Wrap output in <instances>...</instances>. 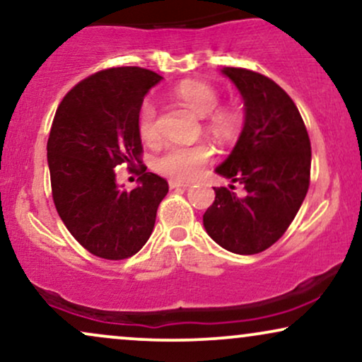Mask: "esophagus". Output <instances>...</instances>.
<instances>
[{"instance_id":"34e87169","label":"esophagus","mask_w":362,"mask_h":362,"mask_svg":"<svg viewBox=\"0 0 362 362\" xmlns=\"http://www.w3.org/2000/svg\"><path fill=\"white\" fill-rule=\"evenodd\" d=\"M168 185L170 189H187V187H190L189 182H180V180H170Z\"/></svg>"}]
</instances>
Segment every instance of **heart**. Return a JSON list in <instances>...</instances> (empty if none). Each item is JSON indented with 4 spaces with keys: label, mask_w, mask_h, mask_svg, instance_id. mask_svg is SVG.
Masks as SVG:
<instances>
[{
    "label": "heart",
    "mask_w": 362,
    "mask_h": 362,
    "mask_svg": "<svg viewBox=\"0 0 362 362\" xmlns=\"http://www.w3.org/2000/svg\"><path fill=\"white\" fill-rule=\"evenodd\" d=\"M177 95L200 117H211V128L216 133L228 134L236 128L238 117L230 111H216L219 106V95L214 87L199 81H185L177 87ZM139 134L143 139H153L156 136V106L153 101L143 103L138 119ZM211 148L207 145H168L156 156L155 168L163 175L178 178V180H190L202 172L204 165L211 160Z\"/></svg>",
    "instance_id": "1"
}]
</instances>
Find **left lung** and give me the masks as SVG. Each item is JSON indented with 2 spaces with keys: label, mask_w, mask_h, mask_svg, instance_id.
I'll use <instances>...</instances> for the list:
<instances>
[{
  "label": "left lung",
  "mask_w": 362,
  "mask_h": 362,
  "mask_svg": "<svg viewBox=\"0 0 362 362\" xmlns=\"http://www.w3.org/2000/svg\"><path fill=\"white\" fill-rule=\"evenodd\" d=\"M221 74L241 94L245 123L216 173L245 185L247 195L238 198L232 184L214 189L216 200L202 221L221 247L256 255L283 236L305 199L310 139L297 106L276 82L247 69L224 67Z\"/></svg>",
  "instance_id": "left-lung-1"
}]
</instances>
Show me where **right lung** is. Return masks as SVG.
I'll return each mask as SVG.
<instances>
[{"mask_svg":"<svg viewBox=\"0 0 362 362\" xmlns=\"http://www.w3.org/2000/svg\"><path fill=\"white\" fill-rule=\"evenodd\" d=\"M162 79L141 67L107 69L79 82L55 112L47 162L57 212L99 258L124 259L141 250L168 192V182L146 168L132 192H124L115 170L141 163L139 111Z\"/></svg>","mask_w":362,"mask_h":362,"instance_id":"obj_1","label":"right lung"}]
</instances>
